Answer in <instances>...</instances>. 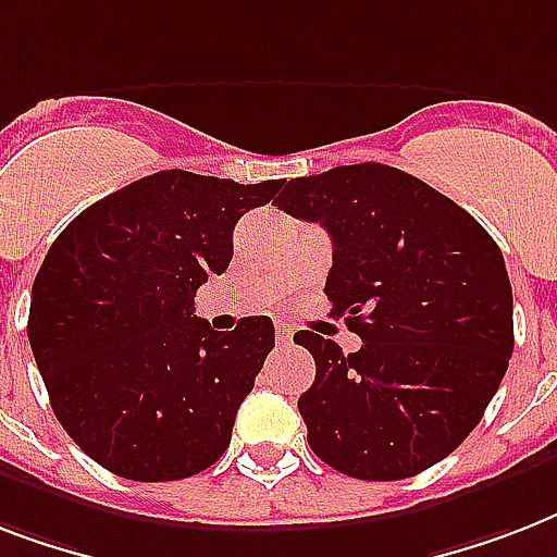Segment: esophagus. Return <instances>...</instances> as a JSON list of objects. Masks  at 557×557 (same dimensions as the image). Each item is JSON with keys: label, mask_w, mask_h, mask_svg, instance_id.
I'll use <instances>...</instances> for the list:
<instances>
[{"label": "esophagus", "mask_w": 557, "mask_h": 557, "mask_svg": "<svg viewBox=\"0 0 557 557\" xmlns=\"http://www.w3.org/2000/svg\"><path fill=\"white\" fill-rule=\"evenodd\" d=\"M274 338H277V344L283 347V344H292V332L286 330V326H277V332H274Z\"/></svg>", "instance_id": "obj_1"}]
</instances>
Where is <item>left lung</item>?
Masks as SVG:
<instances>
[{
	"label": "left lung",
	"mask_w": 557,
	"mask_h": 557,
	"mask_svg": "<svg viewBox=\"0 0 557 557\" xmlns=\"http://www.w3.org/2000/svg\"><path fill=\"white\" fill-rule=\"evenodd\" d=\"M277 208L332 236L326 297L361 349L297 332L314 384L297 398L309 445L341 474L405 480L483 419L511 349V283L488 231L405 170L347 164L292 178Z\"/></svg>",
	"instance_id": "left-lung-1"
}]
</instances>
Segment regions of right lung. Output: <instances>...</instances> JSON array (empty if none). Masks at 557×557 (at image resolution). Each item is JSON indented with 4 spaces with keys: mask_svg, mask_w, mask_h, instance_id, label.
<instances>
[{
    "mask_svg": "<svg viewBox=\"0 0 557 557\" xmlns=\"http://www.w3.org/2000/svg\"><path fill=\"white\" fill-rule=\"evenodd\" d=\"M283 178L161 170L95 201L48 248L28 341L57 422L98 466L138 483L199 474L274 349L271 318L216 332L193 297L234 257V225Z\"/></svg>",
    "mask_w": 557,
    "mask_h": 557,
    "instance_id": "add662e5",
    "label": "right lung"
}]
</instances>
